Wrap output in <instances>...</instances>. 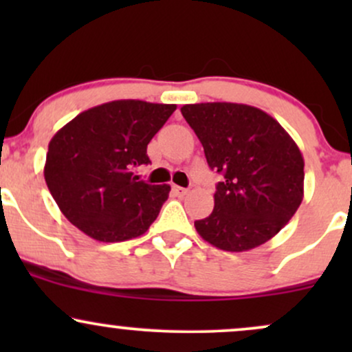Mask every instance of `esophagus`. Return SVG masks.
Listing matches in <instances>:
<instances>
[{"label":"esophagus","mask_w":352,"mask_h":352,"mask_svg":"<svg viewBox=\"0 0 352 352\" xmlns=\"http://www.w3.org/2000/svg\"><path fill=\"white\" fill-rule=\"evenodd\" d=\"M172 190H173V192H175L179 197H185V195H187V193H188V188L179 187V185H173Z\"/></svg>","instance_id":"obj_1"}]
</instances>
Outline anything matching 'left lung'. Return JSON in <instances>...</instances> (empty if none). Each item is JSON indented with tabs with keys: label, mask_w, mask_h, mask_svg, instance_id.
Here are the masks:
<instances>
[{
	"label": "left lung",
	"mask_w": 352,
	"mask_h": 352,
	"mask_svg": "<svg viewBox=\"0 0 352 352\" xmlns=\"http://www.w3.org/2000/svg\"><path fill=\"white\" fill-rule=\"evenodd\" d=\"M180 111L204 145L210 168L225 177L217 185L213 212L195 221L199 235L235 253L272 240L305 195V160L292 135L246 104H187Z\"/></svg>",
	"instance_id": "left-lung-1"
}]
</instances>
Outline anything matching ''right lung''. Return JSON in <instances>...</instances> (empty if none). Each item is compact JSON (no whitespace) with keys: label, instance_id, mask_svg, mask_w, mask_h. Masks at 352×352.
I'll return each mask as SVG.
<instances>
[{"label":"right lung","instance_id":"1","mask_svg":"<svg viewBox=\"0 0 352 352\" xmlns=\"http://www.w3.org/2000/svg\"><path fill=\"white\" fill-rule=\"evenodd\" d=\"M175 104L122 99L80 112L56 132L47 147L44 180L63 215L98 241L144 235L170 185L134 175L148 164L147 145Z\"/></svg>","mask_w":352,"mask_h":352}]
</instances>
